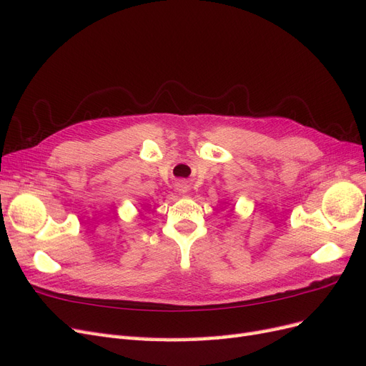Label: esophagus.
<instances>
[{"label":"esophagus","mask_w":366,"mask_h":366,"mask_svg":"<svg viewBox=\"0 0 366 366\" xmlns=\"http://www.w3.org/2000/svg\"><path fill=\"white\" fill-rule=\"evenodd\" d=\"M177 191H179L182 195H186L187 192H189V184H187L186 182H180L179 184H177Z\"/></svg>","instance_id":"esophagus-1"}]
</instances>
